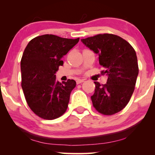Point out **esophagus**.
<instances>
[{"instance_id":"esophagus-1","label":"esophagus","mask_w":155,"mask_h":155,"mask_svg":"<svg viewBox=\"0 0 155 155\" xmlns=\"http://www.w3.org/2000/svg\"><path fill=\"white\" fill-rule=\"evenodd\" d=\"M85 81V79H80V78H78V79H77V84H80L81 83H83Z\"/></svg>"}]
</instances>
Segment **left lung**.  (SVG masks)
Listing matches in <instances>:
<instances>
[{
    "instance_id": "obj_1",
    "label": "left lung",
    "mask_w": 155,
    "mask_h": 155,
    "mask_svg": "<svg viewBox=\"0 0 155 155\" xmlns=\"http://www.w3.org/2000/svg\"><path fill=\"white\" fill-rule=\"evenodd\" d=\"M81 41L98 54L99 64L108 76L107 83L94 82L95 91L91 96L97 111L114 115L127 105L135 90L139 73L137 58L133 46L114 34H98Z\"/></svg>"
}]
</instances>
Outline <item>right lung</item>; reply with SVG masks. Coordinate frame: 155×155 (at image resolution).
<instances>
[{"mask_svg": "<svg viewBox=\"0 0 155 155\" xmlns=\"http://www.w3.org/2000/svg\"><path fill=\"white\" fill-rule=\"evenodd\" d=\"M78 41L46 34L33 38L25 49L21 85L28 107L41 118L54 120L66 111L76 81L59 83L55 73L64 64L62 57Z\"/></svg>", "mask_w": 155, "mask_h": 155, "instance_id": "obj_1", "label": "right lung"}]
</instances>
